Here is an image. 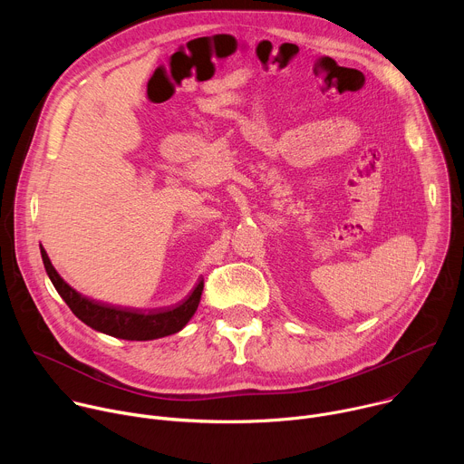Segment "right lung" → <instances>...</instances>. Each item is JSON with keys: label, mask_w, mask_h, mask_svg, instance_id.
<instances>
[{"label": "right lung", "mask_w": 464, "mask_h": 464, "mask_svg": "<svg viewBox=\"0 0 464 464\" xmlns=\"http://www.w3.org/2000/svg\"><path fill=\"white\" fill-rule=\"evenodd\" d=\"M40 253H42L45 272L53 286L60 294V297L65 301V304L72 308V312L82 323L113 338L130 340V342H147V340H158V338L176 334L188 323L198 304H200L204 281L198 283L192 294L187 299H183L178 306L167 308V310L147 312V310L124 308V306L101 303L79 294L75 288H72L68 283H65L54 270L42 246H40Z\"/></svg>", "instance_id": "right-lung-1"}]
</instances>
